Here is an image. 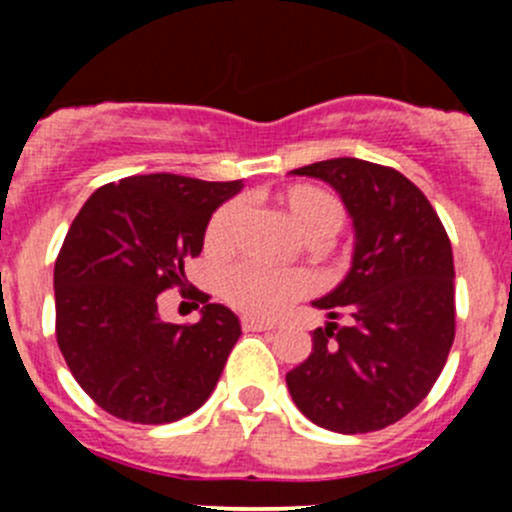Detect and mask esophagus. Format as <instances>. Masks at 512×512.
<instances>
[{"instance_id":"1","label":"esophagus","mask_w":512,"mask_h":512,"mask_svg":"<svg viewBox=\"0 0 512 512\" xmlns=\"http://www.w3.org/2000/svg\"><path fill=\"white\" fill-rule=\"evenodd\" d=\"M242 329L245 332H270V329H275V322H270V319H242Z\"/></svg>"}]
</instances>
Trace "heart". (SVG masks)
Masks as SVG:
<instances>
[{
  "mask_svg": "<svg viewBox=\"0 0 512 512\" xmlns=\"http://www.w3.org/2000/svg\"><path fill=\"white\" fill-rule=\"evenodd\" d=\"M272 203L285 213L289 225L297 230L309 245H322L344 223V205L337 195L317 185L297 183L277 190L270 195ZM240 208L237 203H227L215 210L205 227V250L213 257L227 255L235 237ZM307 289V280L302 275H270V272L252 270V267H235L220 282V294L232 309L250 317H270L280 312L287 302L297 299Z\"/></svg>",
  "mask_w": 512,
  "mask_h": 512,
  "instance_id": "b5f03b06",
  "label": "heart"
}]
</instances>
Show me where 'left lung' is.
Masks as SVG:
<instances>
[{"label":"left lung","instance_id":"obj_1","mask_svg":"<svg viewBox=\"0 0 512 512\" xmlns=\"http://www.w3.org/2000/svg\"><path fill=\"white\" fill-rule=\"evenodd\" d=\"M332 185L354 225L352 267L314 299L347 327L314 329L312 354L287 374L294 404L317 426L369 433L428 396L456 337L453 252L426 195L399 170L332 158L292 170Z\"/></svg>","mask_w":512,"mask_h":512}]
</instances>
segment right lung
Instances as JSON below:
<instances>
[{
  "mask_svg": "<svg viewBox=\"0 0 512 512\" xmlns=\"http://www.w3.org/2000/svg\"><path fill=\"white\" fill-rule=\"evenodd\" d=\"M240 190L242 180L133 175L101 185L71 223L54 265L56 342L111 416L170 423L213 394L240 319L193 287L200 322H163L158 294L185 287L183 265L203 250L210 215Z\"/></svg>",
  "mask_w": 512,
  "mask_h": 512,
  "instance_id": "obj_1",
  "label": "right lung"
}]
</instances>
